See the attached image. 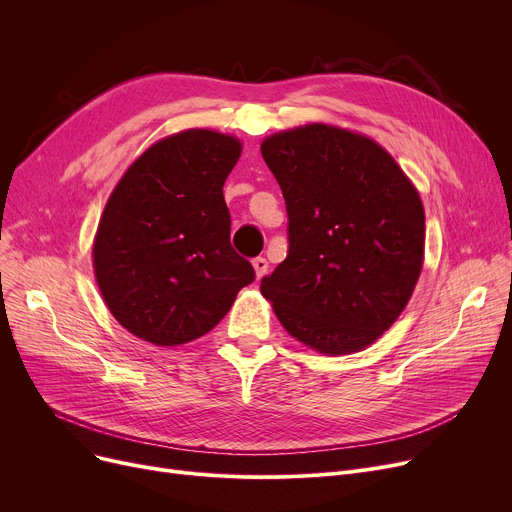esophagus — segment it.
<instances>
[{"label":"esophagus","instance_id":"1","mask_svg":"<svg viewBox=\"0 0 512 512\" xmlns=\"http://www.w3.org/2000/svg\"><path fill=\"white\" fill-rule=\"evenodd\" d=\"M253 267H255L257 280H261V278L267 274V267H270V263H267L265 257H255V259H253Z\"/></svg>","mask_w":512,"mask_h":512}]
</instances>
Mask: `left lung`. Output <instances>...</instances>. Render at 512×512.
Returning a JSON list of instances; mask_svg holds the SVG:
<instances>
[{"instance_id": "8db88e82", "label": "left lung", "mask_w": 512, "mask_h": 512, "mask_svg": "<svg viewBox=\"0 0 512 512\" xmlns=\"http://www.w3.org/2000/svg\"><path fill=\"white\" fill-rule=\"evenodd\" d=\"M261 155L288 213V253L261 292L290 336L326 355L378 340L423 265L425 213L378 143L326 124L265 139Z\"/></svg>"}]
</instances>
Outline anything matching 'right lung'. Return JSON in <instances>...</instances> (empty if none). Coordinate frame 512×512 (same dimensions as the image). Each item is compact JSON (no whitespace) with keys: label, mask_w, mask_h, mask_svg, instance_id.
Instances as JSON below:
<instances>
[{"label":"right lung","mask_w":512,"mask_h":512,"mask_svg":"<svg viewBox=\"0 0 512 512\" xmlns=\"http://www.w3.org/2000/svg\"><path fill=\"white\" fill-rule=\"evenodd\" d=\"M240 157L234 137L184 130L149 147L103 209L93 245L99 290L134 336L191 342L255 280L230 245L224 182Z\"/></svg>","instance_id":"add662e5"}]
</instances>
